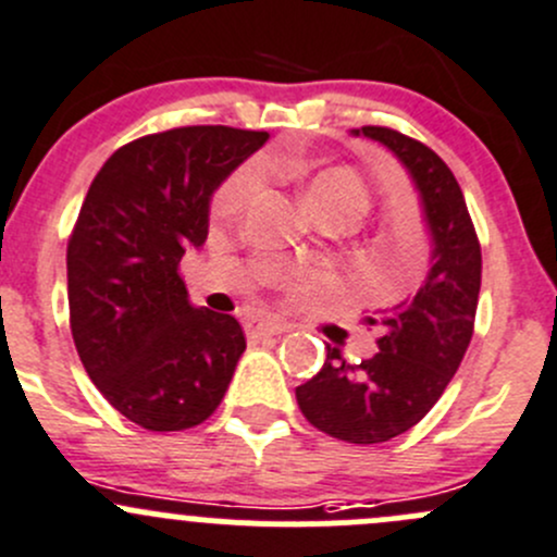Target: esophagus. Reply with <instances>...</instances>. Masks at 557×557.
Listing matches in <instances>:
<instances>
[{
	"label": "esophagus",
	"mask_w": 557,
	"mask_h": 557,
	"mask_svg": "<svg viewBox=\"0 0 557 557\" xmlns=\"http://www.w3.org/2000/svg\"><path fill=\"white\" fill-rule=\"evenodd\" d=\"M245 331H247V336H250V339H261V336L283 334V331H288V325L280 323V320L261 318V314H250V318L245 320Z\"/></svg>",
	"instance_id": "34e87169"
}]
</instances>
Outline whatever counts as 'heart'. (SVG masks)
Masks as SVG:
<instances>
[{"label":"heart","mask_w":557,"mask_h":557,"mask_svg":"<svg viewBox=\"0 0 557 557\" xmlns=\"http://www.w3.org/2000/svg\"><path fill=\"white\" fill-rule=\"evenodd\" d=\"M285 172H290L285 166ZM252 188H256V166L245 164L234 170L215 188L210 201V212L215 218H228L245 207L250 199ZM305 205L314 218L329 215V212H339V215L358 218L367 212L369 207V190L361 174L352 172L350 166H329V170L314 172L305 185Z\"/></svg>","instance_id":"b5f03b06"}]
</instances>
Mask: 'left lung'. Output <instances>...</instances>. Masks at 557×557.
I'll return each instance as SVG.
<instances>
[{"mask_svg": "<svg viewBox=\"0 0 557 557\" xmlns=\"http://www.w3.org/2000/svg\"><path fill=\"white\" fill-rule=\"evenodd\" d=\"M352 134L383 143L412 177L431 232V269L412 299L367 318L383 329L372 358L352 363L329 345L323 369L296 387V401L323 434L380 445L420 423L458 372L474 334L482 250L458 180L429 145L385 126Z\"/></svg>", "mask_w": 557, "mask_h": 557, "instance_id": "obj_1", "label": "left lung"}]
</instances>
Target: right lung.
<instances>
[{
  "label": "right lung",
  "instance_id": "right-lung-1",
  "mask_svg": "<svg viewBox=\"0 0 557 557\" xmlns=\"http://www.w3.org/2000/svg\"><path fill=\"white\" fill-rule=\"evenodd\" d=\"M267 132L180 126L117 148L66 245L77 356L99 393L148 431L205 423L226 396L243 325L188 301L180 261L201 247L210 199Z\"/></svg>",
  "mask_w": 557,
  "mask_h": 557
}]
</instances>
